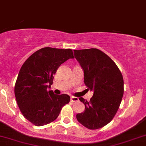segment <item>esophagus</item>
<instances>
[{
    "instance_id": "34e87169",
    "label": "esophagus",
    "mask_w": 146,
    "mask_h": 146,
    "mask_svg": "<svg viewBox=\"0 0 146 146\" xmlns=\"http://www.w3.org/2000/svg\"><path fill=\"white\" fill-rule=\"evenodd\" d=\"M78 100H79L78 98H76V97H71V102H78Z\"/></svg>"
}]
</instances>
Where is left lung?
Wrapping results in <instances>:
<instances>
[{"mask_svg": "<svg viewBox=\"0 0 146 146\" xmlns=\"http://www.w3.org/2000/svg\"><path fill=\"white\" fill-rule=\"evenodd\" d=\"M75 57L84 73L87 89L94 91L90 101L80 98L84 112L77 114L78 121L90 130L110 123L119 108L123 95V79L118 66L98 48L74 50Z\"/></svg>", "mask_w": 146, "mask_h": 146, "instance_id": "left-lung-1", "label": "left lung"}]
</instances>
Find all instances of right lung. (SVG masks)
<instances>
[{"label": "right lung", "mask_w": 146, "mask_h": 146, "mask_svg": "<svg viewBox=\"0 0 146 146\" xmlns=\"http://www.w3.org/2000/svg\"><path fill=\"white\" fill-rule=\"evenodd\" d=\"M69 58H74L71 48L44 47L22 66L15 84V97L23 115L33 125L42 126L56 120L70 102L68 95H56L48 90L57 69Z\"/></svg>", "instance_id": "obj_1"}]
</instances>
